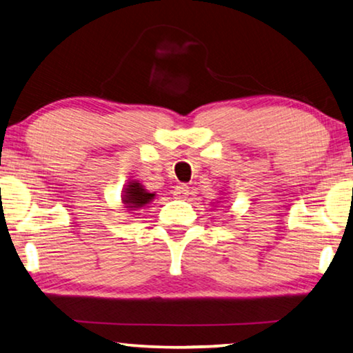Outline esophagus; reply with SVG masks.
Listing matches in <instances>:
<instances>
[{"mask_svg": "<svg viewBox=\"0 0 353 353\" xmlns=\"http://www.w3.org/2000/svg\"><path fill=\"white\" fill-rule=\"evenodd\" d=\"M190 194V188L187 185H179L174 188V196L177 198H185Z\"/></svg>", "mask_w": 353, "mask_h": 353, "instance_id": "1", "label": "esophagus"}]
</instances>
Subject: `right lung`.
Here are the masks:
<instances>
[{
	"label": "right lung",
	"instance_id": "add662e5",
	"mask_svg": "<svg viewBox=\"0 0 353 353\" xmlns=\"http://www.w3.org/2000/svg\"><path fill=\"white\" fill-rule=\"evenodd\" d=\"M154 196V193H148L138 182H130L122 201H124V204H127L125 207H128V209H139V207L148 204Z\"/></svg>",
	"mask_w": 353,
	"mask_h": 353
}]
</instances>
